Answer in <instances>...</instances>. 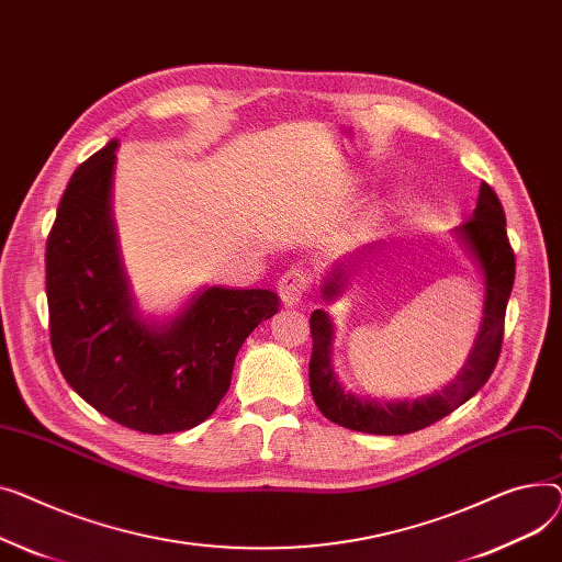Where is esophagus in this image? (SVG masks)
Instances as JSON below:
<instances>
[{
	"mask_svg": "<svg viewBox=\"0 0 562 562\" xmlns=\"http://www.w3.org/2000/svg\"><path fill=\"white\" fill-rule=\"evenodd\" d=\"M311 283H313V277H311V272H308L306 268H302V266L290 268V270L279 279V283H277L281 302H283L285 306L300 304L302 296H304L306 290L311 288Z\"/></svg>",
	"mask_w": 562,
	"mask_h": 562,
	"instance_id": "esophagus-1",
	"label": "esophagus"
}]
</instances>
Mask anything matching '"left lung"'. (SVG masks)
Returning <instances> with one entry per match:
<instances>
[{
    "label": "left lung",
    "instance_id": "8db88e82",
    "mask_svg": "<svg viewBox=\"0 0 562 562\" xmlns=\"http://www.w3.org/2000/svg\"><path fill=\"white\" fill-rule=\"evenodd\" d=\"M456 236L474 256L485 281L481 331L474 340L465 368L460 370L456 381H451L442 392L431 394V397L387 404L360 400L340 385L334 372V322L326 311L317 308L311 315L313 353L308 379L313 400L326 419L360 434L406 436L447 417L485 385L502 353L504 317L515 281V254L506 236V215L497 192L485 181L479 188V202L472 217L456 228ZM347 270L349 268L345 262H338L334 272L324 279L322 296L326 302H334L338 294H342V288L347 285Z\"/></svg>",
    "mask_w": 562,
    "mask_h": 562
}]
</instances>
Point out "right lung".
<instances>
[{
	"mask_svg": "<svg viewBox=\"0 0 562 562\" xmlns=\"http://www.w3.org/2000/svg\"><path fill=\"white\" fill-rule=\"evenodd\" d=\"M117 140L72 175L47 238L49 338L58 370L92 408L140 434H177L213 415L272 290L204 288L170 324L140 317L120 260L111 188Z\"/></svg>",
	"mask_w": 562,
	"mask_h": 562,
	"instance_id": "add662e5",
	"label": "right lung"
}]
</instances>
